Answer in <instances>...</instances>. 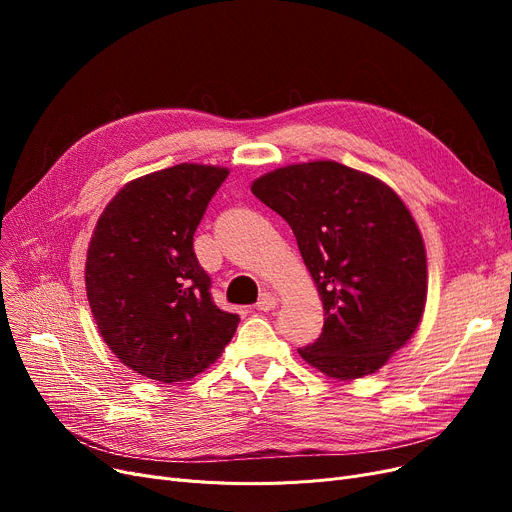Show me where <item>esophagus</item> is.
Segmentation results:
<instances>
[{
	"label": "esophagus",
	"instance_id": "esophagus-1",
	"mask_svg": "<svg viewBox=\"0 0 512 512\" xmlns=\"http://www.w3.org/2000/svg\"><path fill=\"white\" fill-rule=\"evenodd\" d=\"M255 307H257L259 311H272V309L278 307V299L274 297V294H270V292H263L261 299L257 301Z\"/></svg>",
	"mask_w": 512,
	"mask_h": 512
}]
</instances>
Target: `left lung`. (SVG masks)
<instances>
[{
	"label": "left lung",
	"mask_w": 512,
	"mask_h": 512,
	"mask_svg": "<svg viewBox=\"0 0 512 512\" xmlns=\"http://www.w3.org/2000/svg\"><path fill=\"white\" fill-rule=\"evenodd\" d=\"M253 195L288 222L324 303V330L299 355L328 378H365L417 332L427 301L423 236L371 174L332 159L276 168Z\"/></svg>",
	"instance_id": "8db88e82"
}]
</instances>
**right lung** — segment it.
<instances>
[{
    "mask_svg": "<svg viewBox=\"0 0 512 512\" xmlns=\"http://www.w3.org/2000/svg\"><path fill=\"white\" fill-rule=\"evenodd\" d=\"M228 168L178 164L126 182L93 230L85 286L97 330L134 373L191 380L218 361L240 317L213 305L193 234Z\"/></svg>",
    "mask_w": 512,
    "mask_h": 512,
    "instance_id": "right-lung-1",
    "label": "right lung"
}]
</instances>
